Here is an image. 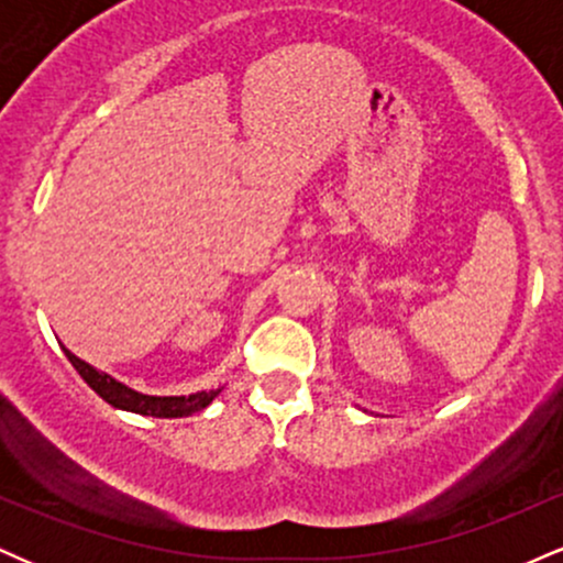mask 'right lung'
<instances>
[{
	"mask_svg": "<svg viewBox=\"0 0 563 563\" xmlns=\"http://www.w3.org/2000/svg\"><path fill=\"white\" fill-rule=\"evenodd\" d=\"M66 357L70 360V365L79 371V376L87 380L92 389L106 399L108 405L119 407V410H129V412H140V416H153V418H185L192 416V412L203 410L206 405H211V399L217 397L222 389H211V391H198V394H187V397H151V394H140L129 386L121 384L108 376V373L97 371L89 363L76 357L74 352H68L63 346Z\"/></svg>",
	"mask_w": 563,
	"mask_h": 563,
	"instance_id": "1",
	"label": "right lung"
}]
</instances>
